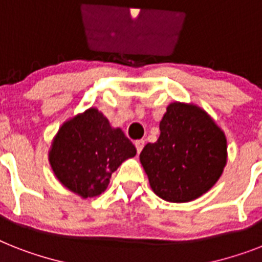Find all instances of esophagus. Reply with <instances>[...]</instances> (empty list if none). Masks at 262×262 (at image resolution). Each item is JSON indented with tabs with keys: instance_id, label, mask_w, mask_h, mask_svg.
<instances>
[{
	"instance_id": "obj_1",
	"label": "esophagus",
	"mask_w": 262,
	"mask_h": 262,
	"mask_svg": "<svg viewBox=\"0 0 262 262\" xmlns=\"http://www.w3.org/2000/svg\"><path fill=\"white\" fill-rule=\"evenodd\" d=\"M136 145V149H137V153H140L142 150V148H144V145H145V141L144 140H137V141L135 142Z\"/></svg>"
}]
</instances>
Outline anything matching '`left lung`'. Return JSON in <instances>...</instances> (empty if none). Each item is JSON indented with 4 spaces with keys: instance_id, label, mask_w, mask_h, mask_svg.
Returning <instances> with one entry per match:
<instances>
[{
    "instance_id": "obj_1",
    "label": "left lung",
    "mask_w": 262,
    "mask_h": 262,
    "mask_svg": "<svg viewBox=\"0 0 262 262\" xmlns=\"http://www.w3.org/2000/svg\"><path fill=\"white\" fill-rule=\"evenodd\" d=\"M150 188L172 203H186L211 190L227 163V140L215 121L195 103L171 102L160 136L140 153Z\"/></svg>"
}]
</instances>
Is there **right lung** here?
I'll list each match as a JSON object with an SVG mask.
<instances>
[{"mask_svg": "<svg viewBox=\"0 0 262 262\" xmlns=\"http://www.w3.org/2000/svg\"><path fill=\"white\" fill-rule=\"evenodd\" d=\"M137 150L121 127H113L97 107L64 121L48 150L56 179L80 198L101 195L112 173Z\"/></svg>", "mask_w": 262, "mask_h": 262, "instance_id": "right-lung-1", "label": "right lung"}]
</instances>
